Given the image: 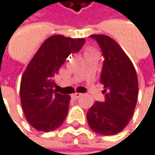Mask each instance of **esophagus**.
<instances>
[{"instance_id": "34e87169", "label": "esophagus", "mask_w": 155, "mask_h": 155, "mask_svg": "<svg viewBox=\"0 0 155 155\" xmlns=\"http://www.w3.org/2000/svg\"><path fill=\"white\" fill-rule=\"evenodd\" d=\"M81 96H82V94H80V93H75V94H73V95H72V98L77 99V98L80 97Z\"/></svg>"}]
</instances>
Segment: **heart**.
Listing matches in <instances>:
<instances>
[{
    "label": "heart",
    "instance_id": "heart-1",
    "mask_svg": "<svg viewBox=\"0 0 155 155\" xmlns=\"http://www.w3.org/2000/svg\"><path fill=\"white\" fill-rule=\"evenodd\" d=\"M95 49L94 48H87V49H86V51H85V54H87V53H89V52H92V51H94Z\"/></svg>",
    "mask_w": 155,
    "mask_h": 155
}]
</instances>
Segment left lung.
Wrapping results in <instances>:
<instances>
[{
	"label": "left lung",
	"instance_id": "1",
	"mask_svg": "<svg viewBox=\"0 0 155 155\" xmlns=\"http://www.w3.org/2000/svg\"><path fill=\"white\" fill-rule=\"evenodd\" d=\"M105 58L100 81L104 85L105 101L96 102L88 110L87 119L90 128L102 135L120 133L134 115L138 97L135 68L113 39L94 34Z\"/></svg>",
	"mask_w": 155,
	"mask_h": 155
}]
</instances>
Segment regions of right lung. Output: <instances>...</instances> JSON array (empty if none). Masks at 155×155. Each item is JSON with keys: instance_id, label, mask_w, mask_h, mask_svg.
Returning a JSON list of instances; mask_svg holds the SVG:
<instances>
[{"instance_id": "add662e5", "label": "right lung", "mask_w": 155, "mask_h": 155, "mask_svg": "<svg viewBox=\"0 0 155 155\" xmlns=\"http://www.w3.org/2000/svg\"><path fill=\"white\" fill-rule=\"evenodd\" d=\"M85 42V39L51 36L27 66L21 81V102L27 121L38 131H54L68 116L71 97L53 89L55 77L69 54L79 51Z\"/></svg>"}]
</instances>
